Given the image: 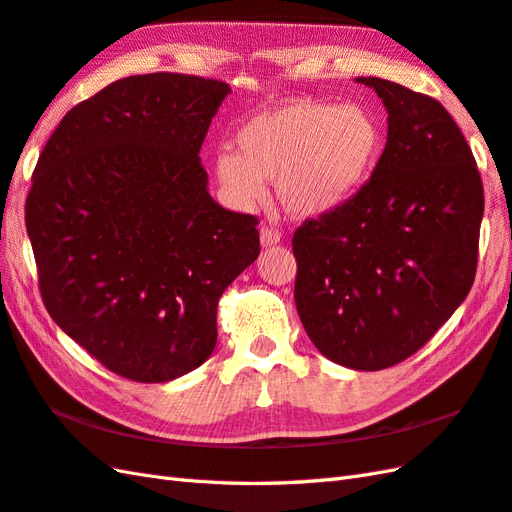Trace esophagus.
Returning <instances> with one entry per match:
<instances>
[{"mask_svg":"<svg viewBox=\"0 0 512 512\" xmlns=\"http://www.w3.org/2000/svg\"><path fill=\"white\" fill-rule=\"evenodd\" d=\"M282 234L280 230H276L273 226H260V243H263V247H271L280 243Z\"/></svg>","mask_w":512,"mask_h":512,"instance_id":"1","label":"esophagus"}]
</instances>
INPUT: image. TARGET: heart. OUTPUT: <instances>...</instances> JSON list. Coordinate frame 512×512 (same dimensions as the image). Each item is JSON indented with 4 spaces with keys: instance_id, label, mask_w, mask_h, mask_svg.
Returning a JSON list of instances; mask_svg holds the SVG:
<instances>
[{
    "instance_id": "heart-1",
    "label": "heart",
    "mask_w": 512,
    "mask_h": 512,
    "mask_svg": "<svg viewBox=\"0 0 512 512\" xmlns=\"http://www.w3.org/2000/svg\"><path fill=\"white\" fill-rule=\"evenodd\" d=\"M236 147L215 158L234 204H260L271 182L286 213L319 217L350 202L369 180L382 154V130L360 104L293 99L243 123Z\"/></svg>"
}]
</instances>
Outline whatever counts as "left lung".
<instances>
[{
	"label": "left lung",
	"mask_w": 512,
	"mask_h": 512,
	"mask_svg": "<svg viewBox=\"0 0 512 512\" xmlns=\"http://www.w3.org/2000/svg\"><path fill=\"white\" fill-rule=\"evenodd\" d=\"M389 112L371 178L293 234L295 306L332 363L380 371L426 345L471 291L484 191L450 112L406 86L356 78Z\"/></svg>",
	"instance_id": "obj_1"
}]
</instances>
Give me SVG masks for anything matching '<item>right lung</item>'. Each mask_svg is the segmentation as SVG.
Returning a JSON list of instances; mask_svg holds the SVG:
<instances>
[{
	"label": "right lung",
	"mask_w": 512,
	"mask_h": 512,
	"mask_svg": "<svg viewBox=\"0 0 512 512\" xmlns=\"http://www.w3.org/2000/svg\"><path fill=\"white\" fill-rule=\"evenodd\" d=\"M228 93L186 73L117 80L62 117L34 167L26 228L43 304L121 378L202 365L219 297L260 254L258 217L221 208L199 160Z\"/></svg>",
	"instance_id": "1"
}]
</instances>
